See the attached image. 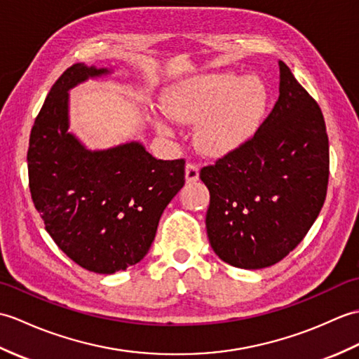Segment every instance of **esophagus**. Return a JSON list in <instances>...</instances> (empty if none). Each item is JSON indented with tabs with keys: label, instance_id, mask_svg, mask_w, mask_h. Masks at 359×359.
I'll list each match as a JSON object with an SVG mask.
<instances>
[{
	"label": "esophagus",
	"instance_id": "1",
	"mask_svg": "<svg viewBox=\"0 0 359 359\" xmlns=\"http://www.w3.org/2000/svg\"><path fill=\"white\" fill-rule=\"evenodd\" d=\"M200 180V169L195 163H187L186 164V181L187 182H195Z\"/></svg>",
	"mask_w": 359,
	"mask_h": 359
}]
</instances>
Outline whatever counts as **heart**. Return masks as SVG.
<instances>
[{"instance_id":"b5f03b06","label":"heart","mask_w":359,"mask_h":359,"mask_svg":"<svg viewBox=\"0 0 359 359\" xmlns=\"http://www.w3.org/2000/svg\"><path fill=\"white\" fill-rule=\"evenodd\" d=\"M164 106L175 121L196 124V144L204 154L218 156L232 152L253 137L264 118L267 89L257 76L241 79L232 72L200 75L172 86ZM163 135L172 133L170 119L154 114Z\"/></svg>"}]
</instances>
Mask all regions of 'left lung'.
Wrapping results in <instances>:
<instances>
[{"label": "left lung", "mask_w": 359, "mask_h": 359, "mask_svg": "<svg viewBox=\"0 0 359 359\" xmlns=\"http://www.w3.org/2000/svg\"><path fill=\"white\" fill-rule=\"evenodd\" d=\"M280 65V97L250 140L205 165L207 236L240 269H264L297 247L321 212L329 184V138L318 102Z\"/></svg>", "instance_id": "obj_1"}]
</instances>
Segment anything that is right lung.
<instances>
[{
	"instance_id": "obj_1",
	"label": "right lung",
	"mask_w": 359,
	"mask_h": 359,
	"mask_svg": "<svg viewBox=\"0 0 359 359\" xmlns=\"http://www.w3.org/2000/svg\"><path fill=\"white\" fill-rule=\"evenodd\" d=\"M107 69L70 66L35 118L27 150L32 201L47 233L78 266L110 275L137 264L184 186V159H156L140 142L87 150L69 133V89Z\"/></svg>"
}]
</instances>
